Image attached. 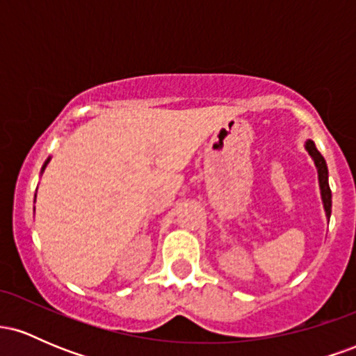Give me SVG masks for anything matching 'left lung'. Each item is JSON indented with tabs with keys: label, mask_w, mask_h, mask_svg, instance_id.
Instances as JSON below:
<instances>
[{
	"label": "left lung",
	"mask_w": 356,
	"mask_h": 356,
	"mask_svg": "<svg viewBox=\"0 0 356 356\" xmlns=\"http://www.w3.org/2000/svg\"><path fill=\"white\" fill-rule=\"evenodd\" d=\"M305 149H306V152L312 155L314 167H316L323 209H325L326 219L330 220V216H332V191H330V184H328V167H326V161L323 159V155L318 152L316 145H314L313 140H306Z\"/></svg>",
	"instance_id": "1"
}]
</instances>
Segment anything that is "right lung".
<instances>
[{"instance_id": "obj_1", "label": "right lung", "mask_w": 356, "mask_h": 356, "mask_svg": "<svg viewBox=\"0 0 356 356\" xmlns=\"http://www.w3.org/2000/svg\"><path fill=\"white\" fill-rule=\"evenodd\" d=\"M48 162H50V157H48V159H47V162H44V164H43V167H42V174H43L44 167H47V165H48ZM35 201H36V195H35Z\"/></svg>"}]
</instances>
